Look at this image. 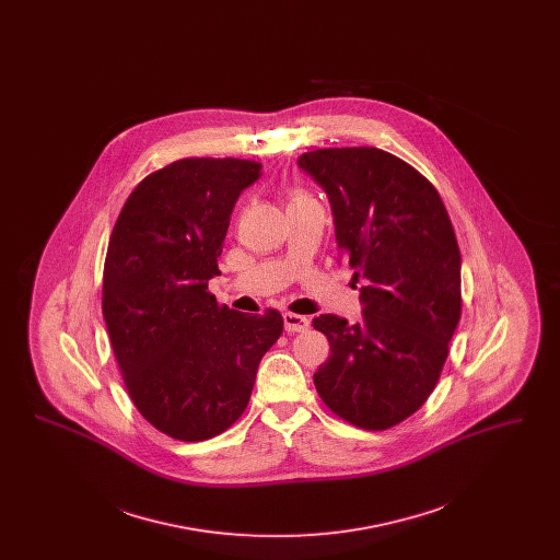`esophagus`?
Listing matches in <instances>:
<instances>
[{
    "mask_svg": "<svg viewBox=\"0 0 560 560\" xmlns=\"http://www.w3.org/2000/svg\"><path fill=\"white\" fill-rule=\"evenodd\" d=\"M283 325H285V331H306L311 327V320L293 313H283Z\"/></svg>",
    "mask_w": 560,
    "mask_h": 560,
    "instance_id": "1",
    "label": "esophagus"
}]
</instances>
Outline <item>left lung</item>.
<instances>
[{"instance_id":"left-lung-1","label":"left lung","mask_w":560,"mask_h":560,"mask_svg":"<svg viewBox=\"0 0 560 560\" xmlns=\"http://www.w3.org/2000/svg\"><path fill=\"white\" fill-rule=\"evenodd\" d=\"M298 167L325 190L340 262L363 281V319L313 320L331 352L317 393L350 424L386 430L424 405L450 352L462 311L452 220L436 188L386 151L319 149Z\"/></svg>"}]
</instances>
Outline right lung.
I'll return each mask as SVG.
<instances>
[{
  "label": "right lung",
  "instance_id": "1",
  "mask_svg": "<svg viewBox=\"0 0 560 560\" xmlns=\"http://www.w3.org/2000/svg\"><path fill=\"white\" fill-rule=\"evenodd\" d=\"M260 163L195 158L147 176L108 241L103 315L138 411L172 439L206 441L240 420L283 317L218 306L208 281Z\"/></svg>",
  "mask_w": 560,
  "mask_h": 560
}]
</instances>
